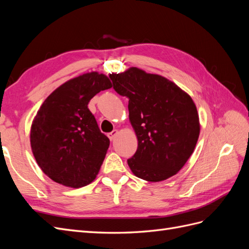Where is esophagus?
Returning a JSON list of instances; mask_svg holds the SVG:
<instances>
[{"label":"esophagus","mask_w":249,"mask_h":249,"mask_svg":"<svg viewBox=\"0 0 249 249\" xmlns=\"http://www.w3.org/2000/svg\"><path fill=\"white\" fill-rule=\"evenodd\" d=\"M117 134H118V131H117V130H114V131H112L111 133L108 134V137H109V139H110L111 141H113V140L115 139V137L117 136Z\"/></svg>","instance_id":"34e87169"}]
</instances>
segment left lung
I'll use <instances>...</instances> for the list:
<instances>
[{
	"label": "left lung",
	"instance_id": "obj_1",
	"mask_svg": "<svg viewBox=\"0 0 249 249\" xmlns=\"http://www.w3.org/2000/svg\"><path fill=\"white\" fill-rule=\"evenodd\" d=\"M115 91L129 99V118L138 147L127 160L132 172L147 182L177 175L193 154L199 117L191 96L160 74L137 67L112 73Z\"/></svg>",
	"mask_w": 249,
	"mask_h": 249
}]
</instances>
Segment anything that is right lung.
<instances>
[{
    "label": "right lung",
    "instance_id": "add662e5",
    "mask_svg": "<svg viewBox=\"0 0 249 249\" xmlns=\"http://www.w3.org/2000/svg\"><path fill=\"white\" fill-rule=\"evenodd\" d=\"M111 87L103 73L81 74L55 89L37 111L30 132L32 153L54 182L81 188L95 179L110 140L100 131L88 103Z\"/></svg>",
    "mask_w": 249,
    "mask_h": 249
}]
</instances>
